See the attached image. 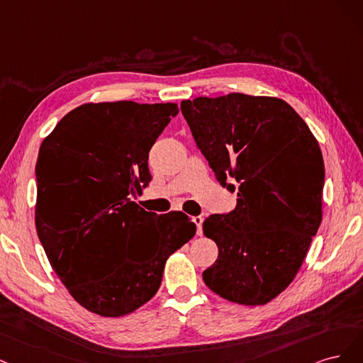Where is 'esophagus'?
Listing matches in <instances>:
<instances>
[{
  "mask_svg": "<svg viewBox=\"0 0 363 363\" xmlns=\"http://www.w3.org/2000/svg\"><path fill=\"white\" fill-rule=\"evenodd\" d=\"M193 223L196 225V232H197V235H202V233H203V229H202L203 217H202V216H194V217H193Z\"/></svg>",
  "mask_w": 363,
  "mask_h": 363,
  "instance_id": "1",
  "label": "esophagus"
}]
</instances>
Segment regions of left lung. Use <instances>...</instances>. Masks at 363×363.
Segmentation results:
<instances>
[{"mask_svg":"<svg viewBox=\"0 0 363 363\" xmlns=\"http://www.w3.org/2000/svg\"><path fill=\"white\" fill-rule=\"evenodd\" d=\"M181 111L217 181L238 197L233 211L203 221L218 247L205 284L238 305H265L294 280L321 223L317 138L289 104L272 96H201L182 101Z\"/></svg>","mask_w":363,"mask_h":363,"instance_id":"left-lung-1","label":"left lung"}]
</instances>
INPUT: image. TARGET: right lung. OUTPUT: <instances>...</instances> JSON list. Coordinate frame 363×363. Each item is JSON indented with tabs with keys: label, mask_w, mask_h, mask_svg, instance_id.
Instances as JSON below:
<instances>
[{
	"label": "right lung",
	"mask_w": 363,
	"mask_h": 363,
	"mask_svg": "<svg viewBox=\"0 0 363 363\" xmlns=\"http://www.w3.org/2000/svg\"><path fill=\"white\" fill-rule=\"evenodd\" d=\"M177 104H83L46 137L36 164V229L52 270L81 306L131 313L157 294L169 256L196 225L133 196L149 185V150Z\"/></svg>",
	"instance_id": "obj_1"
}]
</instances>
